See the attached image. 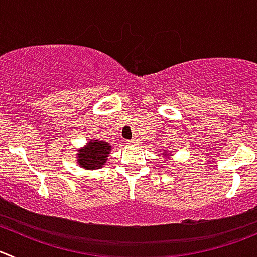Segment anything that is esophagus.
Here are the masks:
<instances>
[{
	"instance_id": "1",
	"label": "esophagus",
	"mask_w": 257,
	"mask_h": 257,
	"mask_svg": "<svg viewBox=\"0 0 257 257\" xmlns=\"http://www.w3.org/2000/svg\"><path fill=\"white\" fill-rule=\"evenodd\" d=\"M137 143H138V141H137V140H132V141H129V145H132V146L137 145Z\"/></svg>"
}]
</instances>
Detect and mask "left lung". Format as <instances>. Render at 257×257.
<instances>
[{"label": "left lung", "mask_w": 257, "mask_h": 257, "mask_svg": "<svg viewBox=\"0 0 257 257\" xmlns=\"http://www.w3.org/2000/svg\"><path fill=\"white\" fill-rule=\"evenodd\" d=\"M162 153H164V155H162V156H164L165 158H167V157H169V156L172 155V152H170V151H167V150H164V152H162Z\"/></svg>", "instance_id": "obj_1"}]
</instances>
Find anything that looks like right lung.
<instances>
[{"mask_svg":"<svg viewBox=\"0 0 257 257\" xmlns=\"http://www.w3.org/2000/svg\"><path fill=\"white\" fill-rule=\"evenodd\" d=\"M111 152V145L102 140L88 141L83 147L78 148L76 153V161L80 165L81 169L85 170H97L101 169L106 164Z\"/></svg>","mask_w":257,"mask_h":257,"instance_id":"add662e5","label":"right lung"}]
</instances>
